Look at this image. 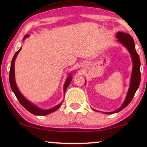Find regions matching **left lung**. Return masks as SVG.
Returning a JSON list of instances; mask_svg holds the SVG:
<instances>
[{
    "mask_svg": "<svg viewBox=\"0 0 147 147\" xmlns=\"http://www.w3.org/2000/svg\"><path fill=\"white\" fill-rule=\"evenodd\" d=\"M117 41L126 47L130 53L131 59L133 61V69L132 73H131V80L130 87H129L127 95L124 100L123 104H122L121 108H119L117 110L112 111V112H103L104 113L106 114H113L115 113L119 112L122 109L125 108L127 106L131 100H132L134 94H135L137 89H138L139 84H140L141 81V73H140V59H139V56L138 54L137 53L135 49V43H134V39L132 38L130 34L124 33L122 32H118L116 35ZM93 110L96 111L95 109Z\"/></svg>",
    "mask_w": 147,
    "mask_h": 147,
    "instance_id": "8db88e82",
    "label": "left lung"
}]
</instances>
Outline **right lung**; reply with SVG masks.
<instances>
[{
  "label": "right lung",
  "instance_id": "1",
  "mask_svg": "<svg viewBox=\"0 0 147 147\" xmlns=\"http://www.w3.org/2000/svg\"><path fill=\"white\" fill-rule=\"evenodd\" d=\"M29 37V35H26L24 36V38H23V40L24 39H26V38ZM21 48L20 49L17 53L15 54V55L13 56V58L11 60V67H10V71H9V84H10V87L12 91L13 92L15 95L16 96V97L17 98V100H19V102L22 106H23L24 108L27 109L29 112H30L31 113L34 114V115H48V114H50L51 113L54 112L56 110H57L60 106L61 105L63 101L61 102L60 104H59L58 105H57L56 106L54 107V108H51V109H43L38 108L36 106H35L34 104L31 103L30 102H29L28 100H26L25 97H24V96L22 94L19 90V89L17 88V86L16 85V80H15V70H14V65H15V61H16V57L17 56V54H19V53L21 51ZM72 80V76L71 74H69V76H68L67 79L66 80L65 83V85L63 87V91L64 93L65 92V90L67 88V87L69 86V84Z\"/></svg>",
  "mask_w": 147,
  "mask_h": 147
}]
</instances>
